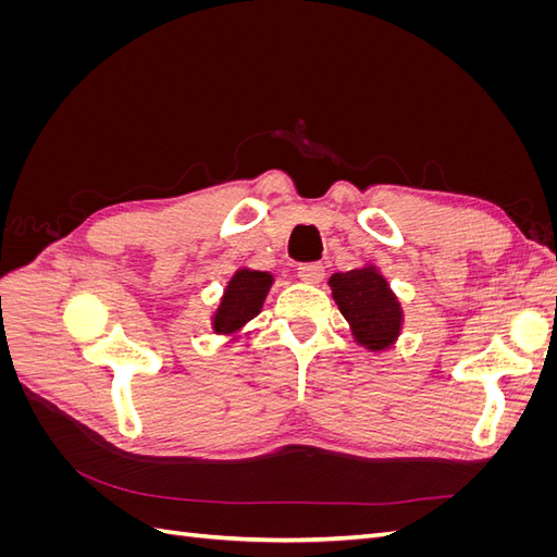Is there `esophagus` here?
<instances>
[{"instance_id":"obj_1","label":"esophagus","mask_w":557,"mask_h":557,"mask_svg":"<svg viewBox=\"0 0 557 557\" xmlns=\"http://www.w3.org/2000/svg\"><path fill=\"white\" fill-rule=\"evenodd\" d=\"M297 276L307 283H320L325 276V267L320 262H301L297 267Z\"/></svg>"}]
</instances>
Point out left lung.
Wrapping results in <instances>:
<instances>
[{"label": "left lung", "instance_id": "1", "mask_svg": "<svg viewBox=\"0 0 557 557\" xmlns=\"http://www.w3.org/2000/svg\"><path fill=\"white\" fill-rule=\"evenodd\" d=\"M332 297L348 320L356 339L369 350H383L401 327V309L387 281L374 267L352 269L330 278Z\"/></svg>", "mask_w": 557, "mask_h": 557}]
</instances>
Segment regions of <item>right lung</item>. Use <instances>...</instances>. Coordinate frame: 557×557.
<instances>
[{
	"label": "right lung",
	"instance_id": "right-lung-1",
	"mask_svg": "<svg viewBox=\"0 0 557 557\" xmlns=\"http://www.w3.org/2000/svg\"><path fill=\"white\" fill-rule=\"evenodd\" d=\"M269 285H272V274L267 272L242 269V272L234 274L221 301V309L215 311L213 330L227 334L244 327L250 318L260 313Z\"/></svg>",
	"mask_w": 557,
	"mask_h": 557
}]
</instances>
